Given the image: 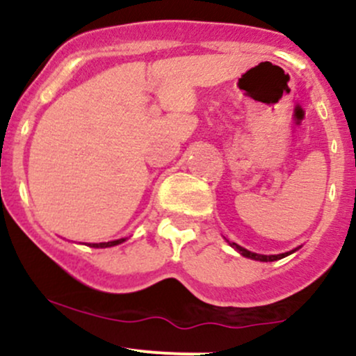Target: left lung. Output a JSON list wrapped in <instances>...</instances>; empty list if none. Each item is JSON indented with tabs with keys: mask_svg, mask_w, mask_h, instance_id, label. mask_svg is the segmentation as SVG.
I'll use <instances>...</instances> for the list:
<instances>
[{
	"mask_svg": "<svg viewBox=\"0 0 356 356\" xmlns=\"http://www.w3.org/2000/svg\"><path fill=\"white\" fill-rule=\"evenodd\" d=\"M226 241H227V239H226ZM227 244H229L231 248H234L236 251H238L241 256H244V257H249V259H254V261H263V263H269V261H277V259H283V257L289 256V254H293V252H295V251H298V249H300V248H295V249H293V251H288V252H281V254H269V256H266V254H257V252H251V251H248L246 248L239 246V244H236V243H231V241H227Z\"/></svg>",
	"mask_w": 356,
	"mask_h": 356,
	"instance_id": "8db88e82",
	"label": "left lung"
}]
</instances>
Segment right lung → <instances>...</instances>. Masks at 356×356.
<instances>
[{
    "mask_svg": "<svg viewBox=\"0 0 356 356\" xmlns=\"http://www.w3.org/2000/svg\"><path fill=\"white\" fill-rule=\"evenodd\" d=\"M124 241H125V238L115 239V241H108V243H90L88 246L90 248H112V246H117V244H122Z\"/></svg>",
    "mask_w": 356,
    "mask_h": 356,
    "instance_id": "obj_1",
    "label": "right lung"
}]
</instances>
